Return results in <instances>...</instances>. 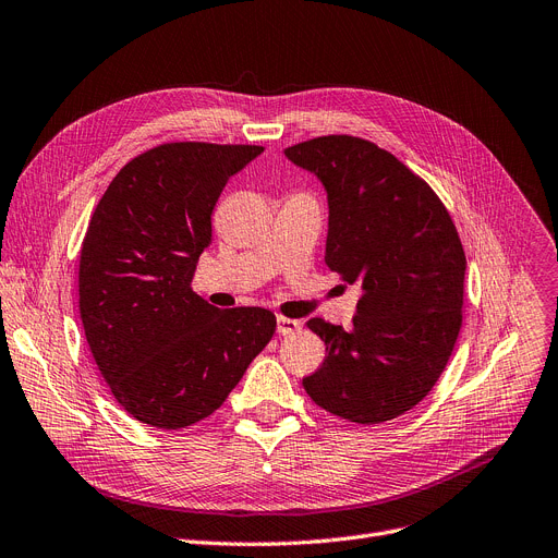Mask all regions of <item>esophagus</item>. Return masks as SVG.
Listing matches in <instances>:
<instances>
[{
  "label": "esophagus",
  "mask_w": 558,
  "mask_h": 558,
  "mask_svg": "<svg viewBox=\"0 0 558 558\" xmlns=\"http://www.w3.org/2000/svg\"><path fill=\"white\" fill-rule=\"evenodd\" d=\"M300 327H302V323L293 320V317H283V315L277 317V333H281V336L295 333V331H300Z\"/></svg>",
  "instance_id": "esophagus-1"
}]
</instances>
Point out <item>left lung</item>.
I'll return each mask as SVG.
<instances>
[{"mask_svg": "<svg viewBox=\"0 0 558 558\" xmlns=\"http://www.w3.org/2000/svg\"><path fill=\"white\" fill-rule=\"evenodd\" d=\"M286 156L327 191L329 270L361 286L350 331L308 320L327 356L304 390L342 420H392L429 395L459 338L465 254L457 227L432 185L375 143L320 136Z\"/></svg>", "mask_w": 558, "mask_h": 558, "instance_id": "left-lung-1", "label": "left lung"}]
</instances>
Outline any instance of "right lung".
<instances>
[{
  "label": "right lung",
  "mask_w": 558,
  "mask_h": 558,
  "mask_svg": "<svg viewBox=\"0 0 558 558\" xmlns=\"http://www.w3.org/2000/svg\"><path fill=\"white\" fill-rule=\"evenodd\" d=\"M258 145L166 143L138 154L101 195L78 258L88 348L118 404L183 429L222 407L270 342L268 308H216L191 288L210 214Z\"/></svg>",
  "instance_id": "1"
}]
</instances>
